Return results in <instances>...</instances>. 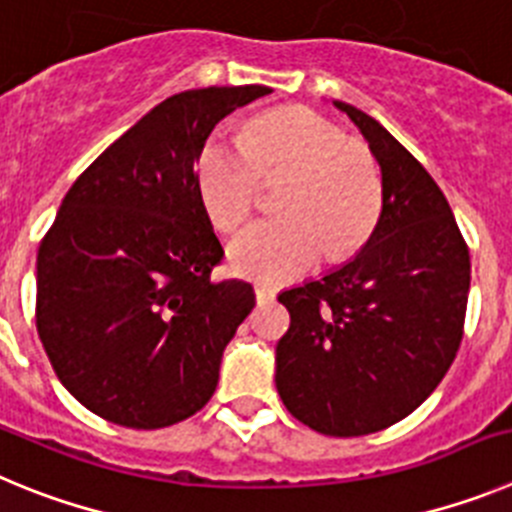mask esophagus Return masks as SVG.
Masks as SVG:
<instances>
[{
	"mask_svg": "<svg viewBox=\"0 0 512 512\" xmlns=\"http://www.w3.org/2000/svg\"><path fill=\"white\" fill-rule=\"evenodd\" d=\"M274 297H277L274 287H266V284H259V287H256V302H259V305H264V302H271Z\"/></svg>",
	"mask_w": 512,
	"mask_h": 512,
	"instance_id": "34e87169",
	"label": "esophagus"
}]
</instances>
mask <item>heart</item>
Masks as SVG:
<instances>
[{
  "mask_svg": "<svg viewBox=\"0 0 512 512\" xmlns=\"http://www.w3.org/2000/svg\"><path fill=\"white\" fill-rule=\"evenodd\" d=\"M200 194L212 223L241 228L266 184L282 182L277 207L243 230L230 246L238 274L287 282L320 256L346 261L364 248L382 212V179L369 148L305 107L269 112L246 138H212L197 166Z\"/></svg>",
  "mask_w": 512,
  "mask_h": 512,
  "instance_id": "1",
  "label": "heart"
}]
</instances>
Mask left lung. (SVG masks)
Returning <instances> with one entry per match:
<instances>
[{
	"mask_svg": "<svg viewBox=\"0 0 512 512\" xmlns=\"http://www.w3.org/2000/svg\"><path fill=\"white\" fill-rule=\"evenodd\" d=\"M369 140L382 212L354 261L279 302L277 390L300 423L354 438L408 418L454 364L469 297V246L418 158L374 117L333 102Z\"/></svg>",
	"mask_w": 512,
	"mask_h": 512,
	"instance_id": "obj_1",
	"label": "left lung"
}]
</instances>
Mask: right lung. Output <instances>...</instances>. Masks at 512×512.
<instances>
[{
	"label": "right lung",
	"instance_id": "right-lung-1",
	"mask_svg": "<svg viewBox=\"0 0 512 512\" xmlns=\"http://www.w3.org/2000/svg\"><path fill=\"white\" fill-rule=\"evenodd\" d=\"M269 87L174 94L97 156L38 248L35 325L53 372L87 410L153 431L202 410L253 287L212 282L225 251L197 158L217 122Z\"/></svg>",
	"mask_w": 512,
	"mask_h": 512
}]
</instances>
